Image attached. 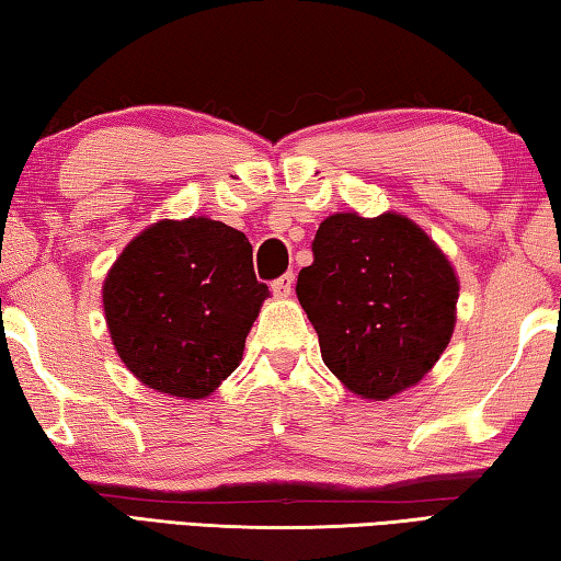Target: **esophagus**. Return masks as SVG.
I'll use <instances>...</instances> for the list:
<instances>
[{
	"mask_svg": "<svg viewBox=\"0 0 561 561\" xmlns=\"http://www.w3.org/2000/svg\"><path fill=\"white\" fill-rule=\"evenodd\" d=\"M291 289H294V277H291V274H284V277L272 282L274 297H279V299H287L289 294H291Z\"/></svg>",
	"mask_w": 561,
	"mask_h": 561,
	"instance_id": "esophagus-1",
	"label": "esophagus"
}]
</instances>
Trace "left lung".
<instances>
[{"instance_id":"1","label":"left lung","mask_w":561,"mask_h":561,"mask_svg":"<svg viewBox=\"0 0 561 561\" xmlns=\"http://www.w3.org/2000/svg\"><path fill=\"white\" fill-rule=\"evenodd\" d=\"M311 250L297 297L329 371L368 401L423 381L458 319L460 282L448 254L398 213L329 215Z\"/></svg>"}]
</instances>
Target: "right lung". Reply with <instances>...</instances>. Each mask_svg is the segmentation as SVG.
Returning a JSON list of instances; mask_svg holds the SVG:
<instances>
[{
    "instance_id": "obj_1",
    "label": "right lung",
    "mask_w": 561,
    "mask_h": 561,
    "mask_svg": "<svg viewBox=\"0 0 561 561\" xmlns=\"http://www.w3.org/2000/svg\"><path fill=\"white\" fill-rule=\"evenodd\" d=\"M267 284L244 232L210 220H158L123 247L103 279L113 348L140 383L201 401L242 360Z\"/></svg>"
}]
</instances>
